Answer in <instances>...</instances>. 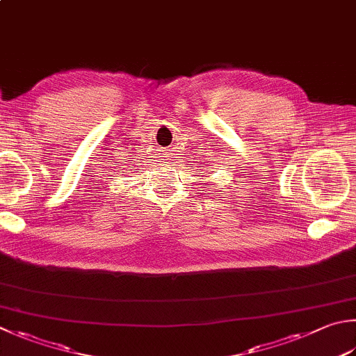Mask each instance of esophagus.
Wrapping results in <instances>:
<instances>
[{
    "mask_svg": "<svg viewBox=\"0 0 356 356\" xmlns=\"http://www.w3.org/2000/svg\"><path fill=\"white\" fill-rule=\"evenodd\" d=\"M159 155H161V159H163V161H169L170 159V155H169V152H167V150H161Z\"/></svg>",
    "mask_w": 356,
    "mask_h": 356,
    "instance_id": "34e87169",
    "label": "esophagus"
}]
</instances>
